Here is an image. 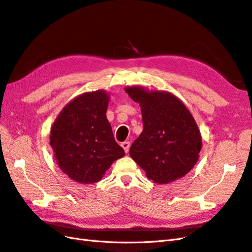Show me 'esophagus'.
I'll list each match as a JSON object with an SVG mask.
<instances>
[{
    "mask_svg": "<svg viewBox=\"0 0 252 252\" xmlns=\"http://www.w3.org/2000/svg\"><path fill=\"white\" fill-rule=\"evenodd\" d=\"M121 146L123 147V149L125 150V152L127 154V152L129 151V148H130V143H129V142H123V143L121 144Z\"/></svg>",
    "mask_w": 252,
    "mask_h": 252,
    "instance_id": "1",
    "label": "esophagus"
}]
</instances>
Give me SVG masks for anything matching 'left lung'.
Masks as SVG:
<instances>
[{
  "label": "left lung",
  "instance_id": "obj_1",
  "mask_svg": "<svg viewBox=\"0 0 252 252\" xmlns=\"http://www.w3.org/2000/svg\"><path fill=\"white\" fill-rule=\"evenodd\" d=\"M125 91L140 104L144 125L129 155L158 184L184 177L197 162L202 147L201 133L191 113L169 93H148L139 86Z\"/></svg>",
  "mask_w": 252,
  "mask_h": 252
}]
</instances>
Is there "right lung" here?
Instances as JSON below:
<instances>
[{
  "label": "right lung",
  "instance_id": "right-lung-1",
  "mask_svg": "<svg viewBox=\"0 0 252 252\" xmlns=\"http://www.w3.org/2000/svg\"><path fill=\"white\" fill-rule=\"evenodd\" d=\"M109 95L86 93L67 104L55 121L50 145L60 168L75 182H98L113 161L125 156L106 118Z\"/></svg>",
  "mask_w": 252,
  "mask_h": 252
}]
</instances>
